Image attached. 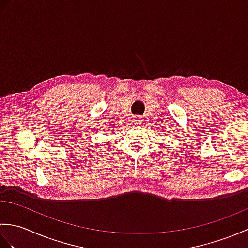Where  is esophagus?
I'll return each mask as SVG.
<instances>
[{"instance_id": "obj_1", "label": "esophagus", "mask_w": 248, "mask_h": 248, "mask_svg": "<svg viewBox=\"0 0 248 248\" xmlns=\"http://www.w3.org/2000/svg\"><path fill=\"white\" fill-rule=\"evenodd\" d=\"M141 121H143V117H140V116H134L133 117V123L136 124H140Z\"/></svg>"}]
</instances>
